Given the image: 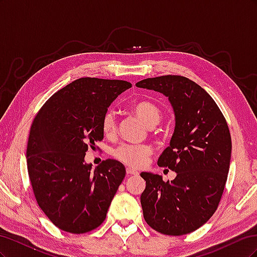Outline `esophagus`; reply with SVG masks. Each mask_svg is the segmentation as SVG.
I'll list each match as a JSON object with an SVG mask.
<instances>
[{
    "instance_id": "1",
    "label": "esophagus",
    "mask_w": 257,
    "mask_h": 257,
    "mask_svg": "<svg viewBox=\"0 0 257 257\" xmlns=\"http://www.w3.org/2000/svg\"><path fill=\"white\" fill-rule=\"evenodd\" d=\"M126 174H127V176H133V175H138V172H137L136 169H134V168L127 167L126 168Z\"/></svg>"
}]
</instances>
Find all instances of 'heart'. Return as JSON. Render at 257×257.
I'll use <instances>...</instances> for the list:
<instances>
[{
  "label": "heart",
  "mask_w": 257,
  "mask_h": 257,
  "mask_svg": "<svg viewBox=\"0 0 257 257\" xmlns=\"http://www.w3.org/2000/svg\"><path fill=\"white\" fill-rule=\"evenodd\" d=\"M131 109L149 127L157 125L162 118V111L160 108L149 100H138L132 105ZM100 127H102L104 135L107 137H111L115 134V118L111 110H108L104 113L102 122H100ZM151 154L152 149L147 145L125 144L116 148L114 151V157L116 160L132 167L144 166Z\"/></svg>",
  "instance_id": "1"
}]
</instances>
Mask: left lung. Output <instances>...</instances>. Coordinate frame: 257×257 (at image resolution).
<instances>
[{
	"label": "left lung",
	"instance_id": "8db88e82",
	"mask_svg": "<svg viewBox=\"0 0 257 257\" xmlns=\"http://www.w3.org/2000/svg\"><path fill=\"white\" fill-rule=\"evenodd\" d=\"M136 87L162 93L175 113L174 134L158 165L177 176L164 182L160 175L141 174L144 217L161 234H190L213 215L227 180L231 139L226 120L213 98L186 77L147 78Z\"/></svg>",
	"mask_w": 257,
	"mask_h": 257
}]
</instances>
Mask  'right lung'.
<instances>
[{"label": "right lung", "instance_id": "add662e5", "mask_svg": "<svg viewBox=\"0 0 257 257\" xmlns=\"http://www.w3.org/2000/svg\"><path fill=\"white\" fill-rule=\"evenodd\" d=\"M131 85L79 78L54 93L35 116L27 149L30 181L38 206L62 230L83 234L106 219L125 167L109 159L91 170L84 157L89 146L103 141L108 107Z\"/></svg>", "mask_w": 257, "mask_h": 257}]
</instances>
